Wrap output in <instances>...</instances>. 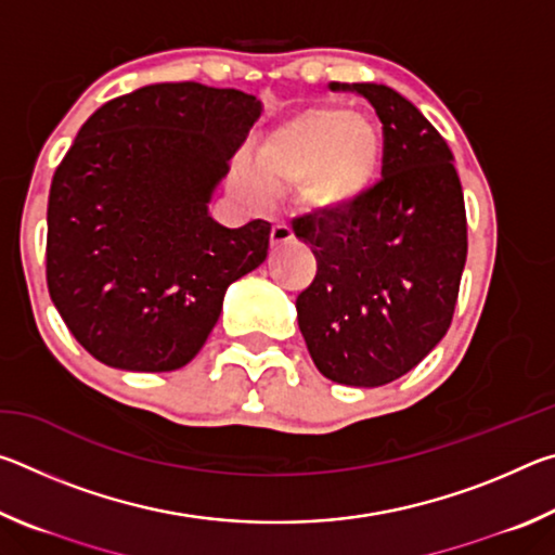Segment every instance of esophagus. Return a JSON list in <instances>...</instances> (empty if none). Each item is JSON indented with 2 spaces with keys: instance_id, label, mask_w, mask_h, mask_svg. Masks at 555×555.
<instances>
[{
  "instance_id": "1",
  "label": "esophagus",
  "mask_w": 555,
  "mask_h": 555,
  "mask_svg": "<svg viewBox=\"0 0 555 555\" xmlns=\"http://www.w3.org/2000/svg\"><path fill=\"white\" fill-rule=\"evenodd\" d=\"M291 240H294V230H291L286 222H276L274 228H271V244H274V247L276 244H284Z\"/></svg>"
}]
</instances>
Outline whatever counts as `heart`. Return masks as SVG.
<instances>
[{"instance_id":"heart-1","label":"heart","mask_w":555,"mask_h":555,"mask_svg":"<svg viewBox=\"0 0 555 555\" xmlns=\"http://www.w3.org/2000/svg\"><path fill=\"white\" fill-rule=\"evenodd\" d=\"M382 158V134L367 115L308 107L271 127L259 139L255 166L240 162L232 181L255 203L294 185L300 208L333 218L352 210L372 191Z\"/></svg>"}]
</instances>
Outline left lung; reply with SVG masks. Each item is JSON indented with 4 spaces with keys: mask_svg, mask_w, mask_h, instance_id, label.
I'll use <instances>...</instances> for the list:
<instances>
[{
    "mask_svg": "<svg viewBox=\"0 0 555 555\" xmlns=\"http://www.w3.org/2000/svg\"><path fill=\"white\" fill-rule=\"evenodd\" d=\"M384 131L382 181L343 215L294 220L318 271L300 291V335L318 372L345 387L399 379L443 340L467 257V220L453 154L397 90L352 82Z\"/></svg>",
    "mask_w": 555,
    "mask_h": 555,
    "instance_id": "8db88e82",
    "label": "left lung"
}]
</instances>
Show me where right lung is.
Wrapping results in <instances>:
<instances>
[{"instance_id":"1","label":"right lung","mask_w":555,"mask_h":555,"mask_svg":"<svg viewBox=\"0 0 555 555\" xmlns=\"http://www.w3.org/2000/svg\"><path fill=\"white\" fill-rule=\"evenodd\" d=\"M259 115L247 92L156 82L102 105L55 168L49 294L107 367H183L218 323L224 291L267 259L269 222L230 230L208 210Z\"/></svg>"}]
</instances>
